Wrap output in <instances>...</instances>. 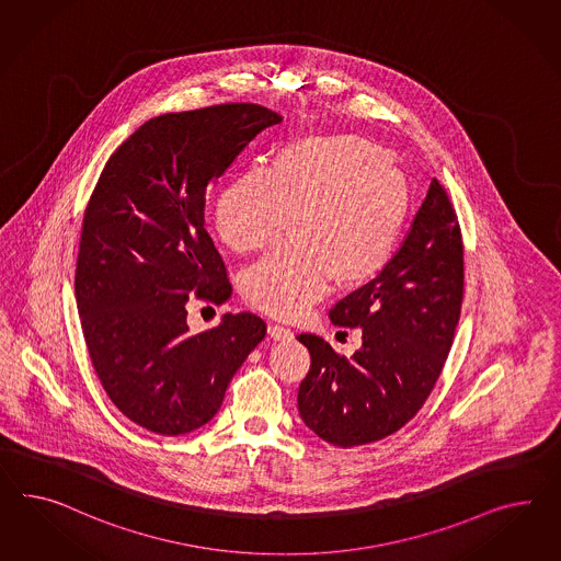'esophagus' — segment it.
<instances>
[{
  "mask_svg": "<svg viewBox=\"0 0 561 561\" xmlns=\"http://www.w3.org/2000/svg\"><path fill=\"white\" fill-rule=\"evenodd\" d=\"M267 333L272 336L273 341H289L294 333L289 331L288 327H284V324H270V329H267Z\"/></svg>",
  "mask_w": 561,
  "mask_h": 561,
  "instance_id": "34e87169",
  "label": "esophagus"
}]
</instances>
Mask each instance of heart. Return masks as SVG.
<instances>
[{"mask_svg":"<svg viewBox=\"0 0 561 561\" xmlns=\"http://www.w3.org/2000/svg\"><path fill=\"white\" fill-rule=\"evenodd\" d=\"M410 206L409 182L394 159L364 138L310 135L225 183L214 228L234 253L289 242L242 275V294L277 319H298L329 289L374 279L394 255Z\"/></svg>","mask_w":561,"mask_h":561,"instance_id":"b5f03b06","label":"heart"}]
</instances>
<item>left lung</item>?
Returning a JSON list of instances; mask_svg holds the SVG:
<instances>
[{"mask_svg":"<svg viewBox=\"0 0 561 561\" xmlns=\"http://www.w3.org/2000/svg\"><path fill=\"white\" fill-rule=\"evenodd\" d=\"M461 300L457 214L433 180L388 265L329 312L336 327H362V347L347 359L317 334L298 336L310 351V371L298 390L304 424L345 449L402 428L439 379Z\"/></svg>","mask_w":561,"mask_h":561,"instance_id":"1","label":"left lung"}]
</instances>
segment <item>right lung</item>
<instances>
[{"label":"right lung","mask_w":561,"mask_h":561,"mask_svg":"<svg viewBox=\"0 0 561 561\" xmlns=\"http://www.w3.org/2000/svg\"><path fill=\"white\" fill-rule=\"evenodd\" d=\"M284 121L222 104L145 122L107 159L83 216L77 312L91 364L126 419L157 435L213 421L232 376L267 333L251 314L190 333V296L232 294L204 228V196L253 138Z\"/></svg>","instance_id":"obj_1"}]
</instances>
